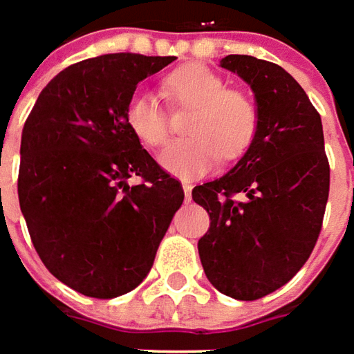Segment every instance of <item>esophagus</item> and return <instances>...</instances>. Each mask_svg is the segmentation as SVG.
I'll list each match as a JSON object with an SVG mask.
<instances>
[{
  "mask_svg": "<svg viewBox=\"0 0 354 354\" xmlns=\"http://www.w3.org/2000/svg\"><path fill=\"white\" fill-rule=\"evenodd\" d=\"M183 190H185V196L189 200L190 194H192V185L190 183H183Z\"/></svg>",
  "mask_w": 354,
  "mask_h": 354,
  "instance_id": "1",
  "label": "esophagus"
}]
</instances>
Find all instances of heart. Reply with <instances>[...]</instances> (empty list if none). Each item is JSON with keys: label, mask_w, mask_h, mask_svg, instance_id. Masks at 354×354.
Returning <instances> with one entry per match:
<instances>
[{"label": "heart", "mask_w": 354, "mask_h": 354, "mask_svg": "<svg viewBox=\"0 0 354 354\" xmlns=\"http://www.w3.org/2000/svg\"><path fill=\"white\" fill-rule=\"evenodd\" d=\"M165 93L175 106H194L187 124L190 137L167 145L160 164L181 179H194L212 169L221 154L236 160L257 133L255 102L240 89H230L204 64H187L165 77ZM133 135L147 147H160L169 137V122L158 97L137 91L125 110Z\"/></svg>", "instance_id": "heart-1"}]
</instances>
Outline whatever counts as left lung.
I'll return each instance as SVG.
<instances>
[{
    "label": "left lung",
    "mask_w": 354,
    "mask_h": 354,
    "mask_svg": "<svg viewBox=\"0 0 354 354\" xmlns=\"http://www.w3.org/2000/svg\"><path fill=\"white\" fill-rule=\"evenodd\" d=\"M221 66L252 87L259 124L229 173L192 190L209 213L198 253L219 292L253 301L290 282L309 259L322 229L330 165L320 114L282 66L248 55H229Z\"/></svg>",
    "instance_id": "1"
}]
</instances>
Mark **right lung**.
<instances>
[{
  "instance_id": "add662e5",
  "label": "right lung",
  "mask_w": 354,
  "mask_h": 354,
  "mask_svg": "<svg viewBox=\"0 0 354 354\" xmlns=\"http://www.w3.org/2000/svg\"><path fill=\"white\" fill-rule=\"evenodd\" d=\"M173 61L112 53L76 62L45 85L22 129L19 202L32 244L87 297L141 284L185 200L125 120L137 84Z\"/></svg>"
}]
</instances>
